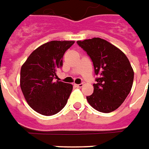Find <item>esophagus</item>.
<instances>
[{"instance_id":"1","label":"esophagus","mask_w":149,"mask_h":149,"mask_svg":"<svg viewBox=\"0 0 149 149\" xmlns=\"http://www.w3.org/2000/svg\"><path fill=\"white\" fill-rule=\"evenodd\" d=\"M74 85H75V87H77V88H82V87H83V85H84V84H74Z\"/></svg>"}]
</instances>
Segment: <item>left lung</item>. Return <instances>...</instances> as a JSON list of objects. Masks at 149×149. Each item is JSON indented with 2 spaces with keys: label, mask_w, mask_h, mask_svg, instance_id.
I'll return each instance as SVG.
<instances>
[{
  "label": "left lung",
  "mask_w": 149,
  "mask_h": 149,
  "mask_svg": "<svg viewBox=\"0 0 149 149\" xmlns=\"http://www.w3.org/2000/svg\"><path fill=\"white\" fill-rule=\"evenodd\" d=\"M77 43L90 57L98 76L93 84L94 92L86 97L88 102L100 112L116 110L132 87L134 71L128 58L115 45L99 38Z\"/></svg>",
  "instance_id": "obj_1"
}]
</instances>
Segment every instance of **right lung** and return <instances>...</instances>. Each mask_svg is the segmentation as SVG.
Here are the masks:
<instances>
[{
	"instance_id": "add662e5",
	"label": "right lung",
	"mask_w": 149,
	"mask_h": 149,
	"mask_svg": "<svg viewBox=\"0 0 149 149\" xmlns=\"http://www.w3.org/2000/svg\"><path fill=\"white\" fill-rule=\"evenodd\" d=\"M74 41H52L41 45L21 66L20 85L30 107L43 115H55L65 104L73 86L54 81L63 56Z\"/></svg>"
}]
</instances>
